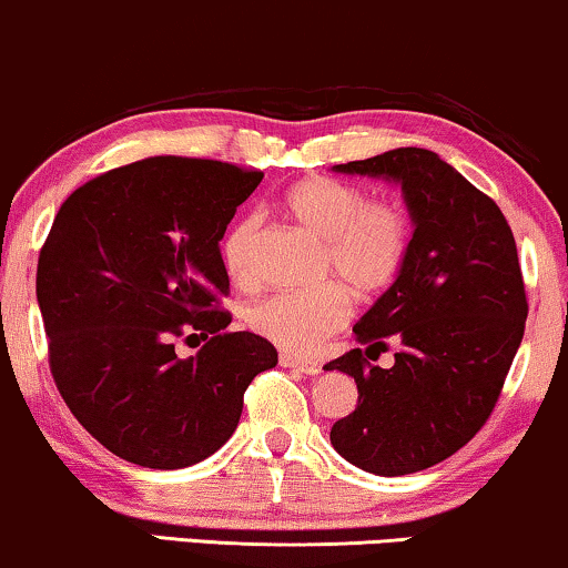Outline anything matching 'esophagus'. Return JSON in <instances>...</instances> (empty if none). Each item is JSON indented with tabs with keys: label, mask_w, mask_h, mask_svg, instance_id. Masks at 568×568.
Returning a JSON list of instances; mask_svg holds the SVG:
<instances>
[{
	"label": "esophagus",
	"mask_w": 568,
	"mask_h": 568,
	"mask_svg": "<svg viewBox=\"0 0 568 568\" xmlns=\"http://www.w3.org/2000/svg\"><path fill=\"white\" fill-rule=\"evenodd\" d=\"M280 367L296 369V372H301V375H317V372H320L317 362H308V358L288 354V351H283V354H280Z\"/></svg>",
	"instance_id": "esophagus-1"
}]
</instances>
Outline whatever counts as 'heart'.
I'll return each mask as SVG.
<instances>
[{"instance_id": "heart-1", "label": "heart", "mask_w": 568, "mask_h": 568, "mask_svg": "<svg viewBox=\"0 0 568 568\" xmlns=\"http://www.w3.org/2000/svg\"><path fill=\"white\" fill-rule=\"evenodd\" d=\"M285 212L325 241L322 277L337 283L314 291L272 293L248 308V327L270 343L306 354L348 322L351 298H375L396 283L412 246V222L398 201L369 199L362 185L337 178H304L283 196ZM262 214L248 212L222 239V264L239 285L256 280Z\"/></svg>"}]
</instances>
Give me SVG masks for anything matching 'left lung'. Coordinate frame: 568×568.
I'll return each mask as SVG.
<instances>
[{
	"label": "left lung",
	"instance_id": "left-lung-1",
	"mask_svg": "<svg viewBox=\"0 0 568 568\" xmlns=\"http://www.w3.org/2000/svg\"><path fill=\"white\" fill-rule=\"evenodd\" d=\"M335 170L400 183L414 235L398 280L354 327L367 355L398 342L397 364L372 368L364 348L325 364L358 387L329 443L372 475H412L464 448L498 404L529 312L516 241L500 206L427 149Z\"/></svg>",
	"mask_w": 568,
	"mask_h": 568
}]
</instances>
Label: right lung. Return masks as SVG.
Masks as SVG:
<instances>
[{
    "instance_id": "add662e5",
    "label": "right lung",
    "mask_w": 568,
    "mask_h": 568,
    "mask_svg": "<svg viewBox=\"0 0 568 568\" xmlns=\"http://www.w3.org/2000/svg\"><path fill=\"white\" fill-rule=\"evenodd\" d=\"M262 170L149 156L64 199L39 254L49 369L70 412L125 462L183 469L239 427L243 393L277 364L267 337L231 333L220 241ZM205 346L181 359L174 343Z\"/></svg>"
}]
</instances>
